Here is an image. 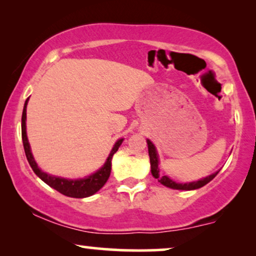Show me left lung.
Wrapping results in <instances>:
<instances>
[{"label":"left lung","mask_w":256,"mask_h":256,"mask_svg":"<svg viewBox=\"0 0 256 256\" xmlns=\"http://www.w3.org/2000/svg\"><path fill=\"white\" fill-rule=\"evenodd\" d=\"M146 143H148V152H149V157H150V166H152V176L157 178L160 184H163L164 186L170 188H174V190H196V188H202L204 185H206L208 183H210L213 178H214L216 174H218L219 171L210 174V176L202 178L200 180L197 182H191V183H176V182L171 180L168 176H163L160 174V169H158V155H157L156 148L155 146L152 144V142L150 140H146Z\"/></svg>","instance_id":"1"}]
</instances>
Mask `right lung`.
I'll return each mask as SVG.
<instances>
[{"mask_svg": "<svg viewBox=\"0 0 256 256\" xmlns=\"http://www.w3.org/2000/svg\"><path fill=\"white\" fill-rule=\"evenodd\" d=\"M28 101H29V98H28L26 104H24L23 108V114H22V140H23V146L24 152H26V156L28 162H29L30 166L32 168L34 172L37 174L38 177L40 178L44 183H46L48 186L54 188V190L60 192L62 194L68 196V197L72 198H86L90 197L100 190L101 188L106 184L110 174L112 170V158H113V155L118 152V146H121L124 138L118 140L116 143H115L113 149L110 154V156L107 157L106 162H104V166H101L96 172L90 174V176L86 178H80V180H66V178L52 176V174H48L44 171H42L40 168H38L36 160H34L32 154H31L30 150V144L29 141H28L26 136V104Z\"/></svg>", "mask_w": 256, "mask_h": 256, "instance_id": "right-lung-1", "label": "right lung"}]
</instances>
